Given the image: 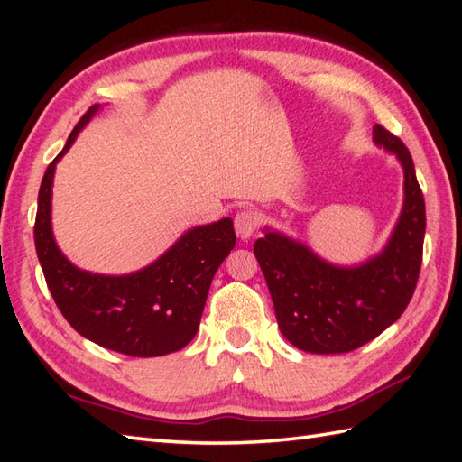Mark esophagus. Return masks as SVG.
Listing matches in <instances>:
<instances>
[{
    "label": "esophagus",
    "mask_w": 462,
    "mask_h": 462,
    "mask_svg": "<svg viewBox=\"0 0 462 462\" xmlns=\"http://www.w3.org/2000/svg\"><path fill=\"white\" fill-rule=\"evenodd\" d=\"M258 224H260V216L252 210H242L236 214V218H234V228H236L240 240L252 238L254 232L258 230Z\"/></svg>",
    "instance_id": "34e87169"
}]
</instances>
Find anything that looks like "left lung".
Wrapping results in <instances>:
<instances>
[{
  "mask_svg": "<svg viewBox=\"0 0 462 462\" xmlns=\"http://www.w3.org/2000/svg\"><path fill=\"white\" fill-rule=\"evenodd\" d=\"M373 143L403 166V208L375 256L337 266L306 244L263 228L254 244L276 310L278 328L293 347L308 353H347L375 339L409 306L419 280L425 240V199L407 146L381 125Z\"/></svg>",
  "mask_w": 462,
  "mask_h": 462,
  "instance_id": "obj_1",
  "label": "left lung"
}]
</instances>
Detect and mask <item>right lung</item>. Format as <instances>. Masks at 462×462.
Wrapping results in <instances>:
<instances>
[{"label": "right lung", "instance_id": "add662e5", "mask_svg": "<svg viewBox=\"0 0 462 462\" xmlns=\"http://www.w3.org/2000/svg\"><path fill=\"white\" fill-rule=\"evenodd\" d=\"M101 105H93L47 166L37 199L35 250L63 318L97 346L131 357H159L189 346L200 326L216 270L236 244L234 222L194 226L161 258L123 276L79 270L59 250L51 228L55 166Z\"/></svg>", "mask_w": 462, "mask_h": 462}]
</instances>
